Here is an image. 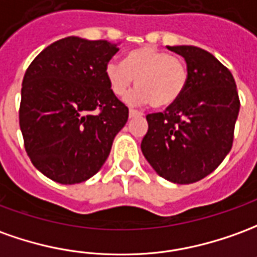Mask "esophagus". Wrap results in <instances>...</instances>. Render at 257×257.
<instances>
[{
    "label": "esophagus",
    "mask_w": 257,
    "mask_h": 257,
    "mask_svg": "<svg viewBox=\"0 0 257 257\" xmlns=\"http://www.w3.org/2000/svg\"><path fill=\"white\" fill-rule=\"evenodd\" d=\"M142 115H143V112H141V111L134 110V108H131V110H129V116H131V118H136V116H142Z\"/></svg>",
    "instance_id": "esophagus-1"
}]
</instances>
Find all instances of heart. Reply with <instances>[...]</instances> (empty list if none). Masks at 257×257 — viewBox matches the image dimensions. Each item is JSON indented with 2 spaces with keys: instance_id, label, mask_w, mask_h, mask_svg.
Wrapping results in <instances>:
<instances>
[{
  "instance_id": "obj_1",
  "label": "heart",
  "mask_w": 257,
  "mask_h": 257,
  "mask_svg": "<svg viewBox=\"0 0 257 257\" xmlns=\"http://www.w3.org/2000/svg\"><path fill=\"white\" fill-rule=\"evenodd\" d=\"M105 76L112 93L122 97L135 83L138 90L129 94L131 104L152 103L167 108L178 101L188 85V68L184 60L154 47H142L126 54L123 64L110 61Z\"/></svg>"
}]
</instances>
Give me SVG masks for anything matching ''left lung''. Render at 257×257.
<instances>
[{
  "label": "left lung",
  "mask_w": 257,
  "mask_h": 257,
  "mask_svg": "<svg viewBox=\"0 0 257 257\" xmlns=\"http://www.w3.org/2000/svg\"><path fill=\"white\" fill-rule=\"evenodd\" d=\"M184 57L188 85L164 112L147 114L142 152L160 177L193 184L216 170L229 153L239 114V96L227 66L195 46L170 47Z\"/></svg>",
  "instance_id": "left-lung-1"
}]
</instances>
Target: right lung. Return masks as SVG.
<instances>
[{
    "instance_id": "right-lung-1",
    "label": "right lung",
    "mask_w": 257,
    "mask_h": 257,
    "mask_svg": "<svg viewBox=\"0 0 257 257\" xmlns=\"http://www.w3.org/2000/svg\"><path fill=\"white\" fill-rule=\"evenodd\" d=\"M118 48L107 40L65 37L50 44L26 69L19 125L33 166L55 182L93 177L128 121L105 66Z\"/></svg>"
}]
</instances>
